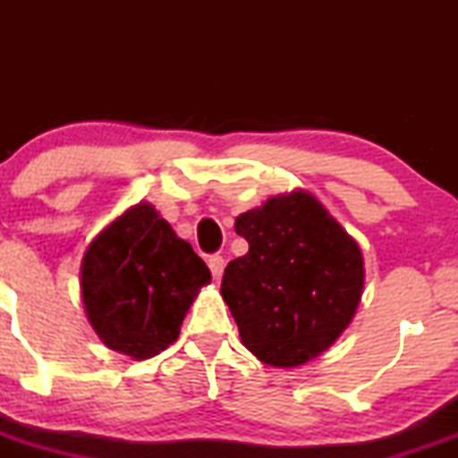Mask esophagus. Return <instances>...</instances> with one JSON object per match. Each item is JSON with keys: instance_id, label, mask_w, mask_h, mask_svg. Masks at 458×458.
<instances>
[{"instance_id": "1", "label": "esophagus", "mask_w": 458, "mask_h": 458, "mask_svg": "<svg viewBox=\"0 0 458 458\" xmlns=\"http://www.w3.org/2000/svg\"><path fill=\"white\" fill-rule=\"evenodd\" d=\"M224 267H225V260H224V256H219V254H213L211 259H208V269H211V273H213V277H215V280H219V277H222V273H224Z\"/></svg>"}]
</instances>
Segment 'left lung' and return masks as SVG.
I'll return each instance as SVG.
<instances>
[{
    "instance_id": "left-lung-1",
    "label": "left lung",
    "mask_w": 458,
    "mask_h": 458,
    "mask_svg": "<svg viewBox=\"0 0 458 458\" xmlns=\"http://www.w3.org/2000/svg\"><path fill=\"white\" fill-rule=\"evenodd\" d=\"M250 251L228 262L222 295L241 343L265 364L293 368L323 353L353 318L364 259L343 225L306 191L236 217Z\"/></svg>"
}]
</instances>
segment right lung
I'll list each match as a JSON object with an SVG mask.
<instances>
[{"instance_id":"right-lung-1","label":"right lung","mask_w":458,"mask_h":458,"mask_svg":"<svg viewBox=\"0 0 458 458\" xmlns=\"http://www.w3.org/2000/svg\"><path fill=\"white\" fill-rule=\"evenodd\" d=\"M211 271L150 204H138L88 247L81 295L109 349L148 360L178 338L182 318Z\"/></svg>"}]
</instances>
